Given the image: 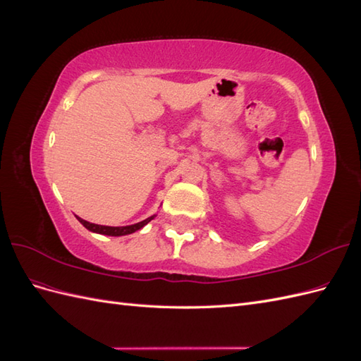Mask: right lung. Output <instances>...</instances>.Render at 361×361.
Wrapping results in <instances>:
<instances>
[{"label":"right lung","instance_id":"add662e5","mask_svg":"<svg viewBox=\"0 0 361 361\" xmlns=\"http://www.w3.org/2000/svg\"><path fill=\"white\" fill-rule=\"evenodd\" d=\"M155 215H152L149 218H146V220L140 221L137 224H130V226H122V227H111V226H101V224H93V223H89L82 220V218L76 216L78 218V221L87 228V231L90 232H94V233H101V235H108V236H123V235H129V233H134L137 231H140L141 227H145L150 220H154Z\"/></svg>","mask_w":361,"mask_h":361}]
</instances>
